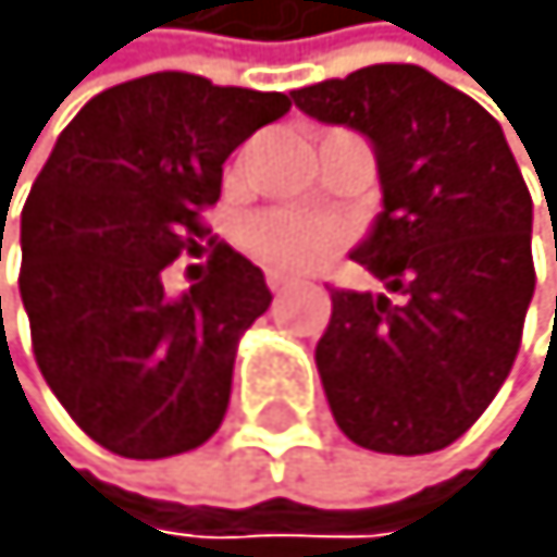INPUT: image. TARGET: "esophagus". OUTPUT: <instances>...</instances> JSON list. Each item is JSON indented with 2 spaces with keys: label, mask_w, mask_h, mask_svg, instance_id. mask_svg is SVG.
<instances>
[{
  "label": "esophagus",
  "mask_w": 557,
  "mask_h": 557,
  "mask_svg": "<svg viewBox=\"0 0 557 557\" xmlns=\"http://www.w3.org/2000/svg\"><path fill=\"white\" fill-rule=\"evenodd\" d=\"M265 284H270V292H273V295H281V292H287V287H292L295 281H292V276H284V273H265Z\"/></svg>",
  "instance_id": "34e87169"
}]
</instances>
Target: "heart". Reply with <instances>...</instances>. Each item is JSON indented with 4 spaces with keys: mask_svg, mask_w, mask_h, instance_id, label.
Instances as JSON below:
<instances>
[{
    "mask_svg": "<svg viewBox=\"0 0 557 557\" xmlns=\"http://www.w3.org/2000/svg\"><path fill=\"white\" fill-rule=\"evenodd\" d=\"M343 240V230L324 214L270 207L240 222V244L255 262L273 273H310Z\"/></svg>",
    "mask_w": 557,
    "mask_h": 557,
    "instance_id": "heart-1",
    "label": "heart"
}]
</instances>
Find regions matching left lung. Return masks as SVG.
I'll return each mask as SVG.
<instances>
[{
    "instance_id": "1",
    "label": "left lung",
    "mask_w": 557,
    "mask_h": 557,
    "mask_svg": "<svg viewBox=\"0 0 557 557\" xmlns=\"http://www.w3.org/2000/svg\"><path fill=\"white\" fill-rule=\"evenodd\" d=\"M292 98L372 141L383 211L354 262L401 295L332 292L317 343L332 416L372 453H437L474 426L522 346L533 196L493 115L419 64H368Z\"/></svg>"
}]
</instances>
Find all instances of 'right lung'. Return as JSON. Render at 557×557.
Wrapping results in <instances>:
<instances>
[{"label": "right lung", "instance_id": "right-lung-1", "mask_svg": "<svg viewBox=\"0 0 557 557\" xmlns=\"http://www.w3.org/2000/svg\"><path fill=\"white\" fill-rule=\"evenodd\" d=\"M287 109L276 90L141 75L83 104L35 178L21 211L35 364L109 453L178 456L222 426L236 346L273 295L230 244L211 240L207 276L178 298L163 270L211 233L200 214L230 152Z\"/></svg>", "mask_w": 557, "mask_h": 557}]
</instances>
